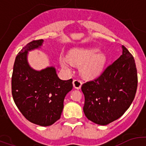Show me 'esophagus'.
I'll return each mask as SVG.
<instances>
[{
  "label": "esophagus",
  "mask_w": 146,
  "mask_h": 146,
  "mask_svg": "<svg viewBox=\"0 0 146 146\" xmlns=\"http://www.w3.org/2000/svg\"><path fill=\"white\" fill-rule=\"evenodd\" d=\"M73 87H74L76 89H80L81 88V85H82V81L80 80H74L73 82Z\"/></svg>",
  "instance_id": "obj_1"
}]
</instances>
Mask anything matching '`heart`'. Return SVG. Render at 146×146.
Wrapping results in <instances>:
<instances>
[{
	"label": "heart",
	"instance_id": "obj_1",
	"mask_svg": "<svg viewBox=\"0 0 146 146\" xmlns=\"http://www.w3.org/2000/svg\"><path fill=\"white\" fill-rule=\"evenodd\" d=\"M68 60L64 57L59 58L61 66L66 70H70L71 64L80 66V72L85 78H93L102 73L105 66V55L98 52L97 48H76L68 54ZM70 61V62L69 61Z\"/></svg>",
	"mask_w": 146,
	"mask_h": 146
}]
</instances>
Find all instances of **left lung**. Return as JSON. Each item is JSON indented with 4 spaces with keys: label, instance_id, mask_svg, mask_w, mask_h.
<instances>
[{
    "label": "left lung",
    "instance_id": "1",
    "mask_svg": "<svg viewBox=\"0 0 146 146\" xmlns=\"http://www.w3.org/2000/svg\"><path fill=\"white\" fill-rule=\"evenodd\" d=\"M122 48L118 59L81 87L85 115L97 124L107 125L120 118L134 100L138 86L135 60L124 46Z\"/></svg>",
    "mask_w": 146,
    "mask_h": 146
}]
</instances>
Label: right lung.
Returning a JSON list of instances; mask_svg holds the SVG:
<instances>
[{"instance_id": "add662e5", "label": "right lung", "mask_w": 146, "mask_h": 146, "mask_svg": "<svg viewBox=\"0 0 146 146\" xmlns=\"http://www.w3.org/2000/svg\"><path fill=\"white\" fill-rule=\"evenodd\" d=\"M43 39L25 46L15 58L12 75V95L23 115L32 123L51 126L60 119L66 94L73 88V79L61 80L54 67L36 71L29 67L27 51L42 46Z\"/></svg>"}]
</instances>
